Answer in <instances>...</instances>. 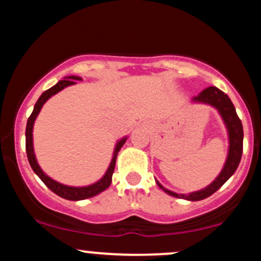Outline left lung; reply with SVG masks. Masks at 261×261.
I'll return each mask as SVG.
<instances>
[{"label": "left lung", "instance_id": "8db88e82", "mask_svg": "<svg viewBox=\"0 0 261 261\" xmlns=\"http://www.w3.org/2000/svg\"><path fill=\"white\" fill-rule=\"evenodd\" d=\"M193 101L194 103L208 104V106L214 107L215 109H217L218 114L222 118L224 125L227 127L229 141L228 154H227L226 163H224L220 174L211 184L201 189V190L194 191V193L190 194H176L174 191H170L168 189L164 188L157 180L155 181H157L158 187L163 191H166L167 194H169L170 196L185 199L189 200V201H199V200L206 199V197L211 196L212 194L216 193L218 189L222 187L224 182L234 174V172L239 166V162H241L242 152H243V126H242L241 119L237 115L236 108L233 106L232 101H230L229 97L221 89H218L217 87H208V88L203 89L199 95L193 98Z\"/></svg>", "mask_w": 261, "mask_h": 261}]
</instances>
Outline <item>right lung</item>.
Returning a JSON list of instances; mask_svg holds the SVG:
<instances>
[{"label":"right lung","mask_w":261,"mask_h":261,"mask_svg":"<svg viewBox=\"0 0 261 261\" xmlns=\"http://www.w3.org/2000/svg\"><path fill=\"white\" fill-rule=\"evenodd\" d=\"M76 81H82V79L79 76H68L65 77L64 80L59 81L55 86H53L51 88H49L47 91H45L43 94L39 97L37 103H35L34 109H33L32 115L29 116L28 121H27V128H25V149H27V157H28L29 164H31L32 169L34 170V173L39 178L41 179V181L46 185L53 193H55L56 195L66 200H71V201H79V200H85L93 197L98 194H100L101 191H104L106 189L109 188V185L112 184V176L114 173V168H115V162H116V155H118L119 151H120L124 143L126 142L127 137H122L121 140H119L115 145V149H114V154L110 162L109 167H108L106 174L103 175V178L99 179L98 181L93 182L91 185H87V187H68V185H64L61 182L54 180L50 178L49 175H46L43 172V169L40 168V166L38 164L37 158H35L34 153V147H33V126H34V121L37 119L38 114L40 113L41 108L45 104L49 98H51L53 95H55L56 93L66 88L68 86L76 85Z\"/></svg>","instance_id":"1"}]
</instances>
